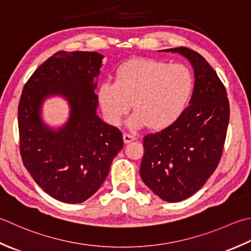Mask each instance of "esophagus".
Segmentation results:
<instances>
[{
  "label": "esophagus",
  "mask_w": 251,
  "mask_h": 251,
  "mask_svg": "<svg viewBox=\"0 0 251 251\" xmlns=\"http://www.w3.org/2000/svg\"><path fill=\"white\" fill-rule=\"evenodd\" d=\"M123 138H124L125 144H128V142L136 139V136L130 134V132H124V135H123Z\"/></svg>",
  "instance_id": "obj_1"
}]
</instances>
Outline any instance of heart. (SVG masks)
I'll return each instance as SVG.
<instances>
[{"instance_id": "b5f03b06", "label": "heart", "mask_w": 251, "mask_h": 251, "mask_svg": "<svg viewBox=\"0 0 251 251\" xmlns=\"http://www.w3.org/2000/svg\"><path fill=\"white\" fill-rule=\"evenodd\" d=\"M195 80L189 68L152 58H136L116 71L115 81H103L98 101L105 120L120 125L132 105L137 110L130 123L165 128L177 121L187 107Z\"/></svg>"}]
</instances>
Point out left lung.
Segmentation results:
<instances>
[{
    "label": "left lung",
    "mask_w": 251,
    "mask_h": 251,
    "mask_svg": "<svg viewBox=\"0 0 251 251\" xmlns=\"http://www.w3.org/2000/svg\"><path fill=\"white\" fill-rule=\"evenodd\" d=\"M163 51L188 58L195 73L194 92L177 121L145 136L140 176L162 200L177 202L197 193L218 168L229 103L223 82L198 52L184 47Z\"/></svg>",
    "instance_id": "obj_1"
}]
</instances>
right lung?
<instances>
[{
  "instance_id": "right-lung-1",
  "label": "right lung",
  "mask_w": 251,
  "mask_h": 251,
  "mask_svg": "<svg viewBox=\"0 0 251 251\" xmlns=\"http://www.w3.org/2000/svg\"><path fill=\"white\" fill-rule=\"evenodd\" d=\"M103 55L58 51L41 64L24 86L18 104L19 150L33 180L65 203H80L105 180L124 141L119 128L97 115L95 93ZM54 94L70 103L67 124L53 131L41 121L43 100Z\"/></svg>"
}]
</instances>
